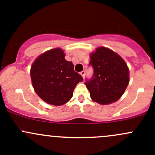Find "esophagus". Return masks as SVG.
Listing matches in <instances>:
<instances>
[{
	"mask_svg": "<svg viewBox=\"0 0 155 155\" xmlns=\"http://www.w3.org/2000/svg\"><path fill=\"white\" fill-rule=\"evenodd\" d=\"M80 74H81V76H82V77H85V72L84 71V70H82V72H80Z\"/></svg>",
	"mask_w": 155,
	"mask_h": 155,
	"instance_id": "1",
	"label": "esophagus"
}]
</instances>
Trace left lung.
Masks as SVG:
<instances>
[{
    "label": "left lung",
    "instance_id": "1",
    "mask_svg": "<svg viewBox=\"0 0 155 155\" xmlns=\"http://www.w3.org/2000/svg\"><path fill=\"white\" fill-rule=\"evenodd\" d=\"M89 65L94 69L85 85L91 98L102 105L118 101L129 83V70L122 58L112 50L99 47L90 55Z\"/></svg>",
    "mask_w": 155,
    "mask_h": 155
}]
</instances>
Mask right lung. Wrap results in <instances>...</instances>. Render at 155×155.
I'll return each instance as SVG.
<instances>
[{"instance_id":"add662e5","label":"right lung","mask_w":155,"mask_h":155,"mask_svg":"<svg viewBox=\"0 0 155 155\" xmlns=\"http://www.w3.org/2000/svg\"><path fill=\"white\" fill-rule=\"evenodd\" d=\"M61 48H53L39 56L31 68L34 91L43 101L61 106L72 98L73 90L83 78L74 71L73 64L64 58Z\"/></svg>"}]
</instances>
